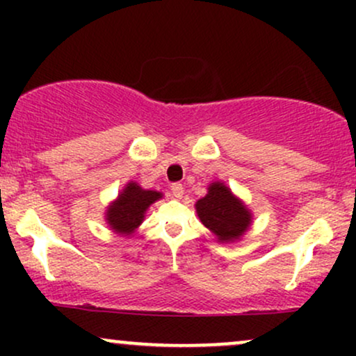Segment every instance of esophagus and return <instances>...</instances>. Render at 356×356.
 <instances>
[{"label":"esophagus","mask_w":356,"mask_h":356,"mask_svg":"<svg viewBox=\"0 0 356 356\" xmlns=\"http://www.w3.org/2000/svg\"><path fill=\"white\" fill-rule=\"evenodd\" d=\"M170 191H172L174 197H177V199H181L184 195V186L181 182H174L172 186H170Z\"/></svg>","instance_id":"34e87169"}]
</instances>
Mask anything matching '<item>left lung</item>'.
I'll list each match as a JSON object with an SVG mask.
<instances>
[{
  "label": "left lung",
  "instance_id": "obj_1",
  "mask_svg": "<svg viewBox=\"0 0 356 356\" xmlns=\"http://www.w3.org/2000/svg\"><path fill=\"white\" fill-rule=\"evenodd\" d=\"M199 219L219 243L238 241L251 226L252 214L224 182H212L207 194L195 202Z\"/></svg>",
  "mask_w": 356,
  "mask_h": 356
}]
</instances>
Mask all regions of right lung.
I'll use <instances>...</instances> for the list:
<instances>
[{"instance_id":"obj_1","label":"right lung","mask_w":356,"mask_h":356,"mask_svg":"<svg viewBox=\"0 0 356 356\" xmlns=\"http://www.w3.org/2000/svg\"><path fill=\"white\" fill-rule=\"evenodd\" d=\"M162 194L157 191H145L137 182H129L118 194L117 201H113L107 207L108 226L117 234L130 236L142 224L145 218V211L150 204L161 199Z\"/></svg>"}]
</instances>
